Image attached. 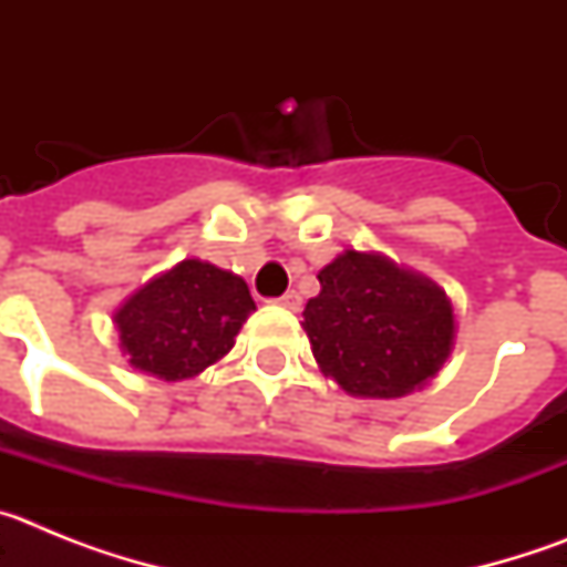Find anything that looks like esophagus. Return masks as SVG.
I'll return each instance as SVG.
<instances>
[{
	"label": "esophagus",
	"mask_w": 567,
	"mask_h": 567,
	"mask_svg": "<svg viewBox=\"0 0 567 567\" xmlns=\"http://www.w3.org/2000/svg\"><path fill=\"white\" fill-rule=\"evenodd\" d=\"M275 303H278V307H284V309H292V312H298V309H300V295L292 289V292L275 298Z\"/></svg>",
	"instance_id": "1"
}]
</instances>
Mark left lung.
I'll return each instance as SVG.
<instances>
[{
	"label": "left lung",
	"instance_id": "8db88e82",
	"mask_svg": "<svg viewBox=\"0 0 567 567\" xmlns=\"http://www.w3.org/2000/svg\"><path fill=\"white\" fill-rule=\"evenodd\" d=\"M318 280L303 329L320 369L346 392L403 398L440 372L452 352L454 312L432 280L354 249Z\"/></svg>",
	"mask_w": 567,
	"mask_h": 567
}]
</instances>
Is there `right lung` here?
I'll use <instances>...</instances> for the list:
<instances>
[{
  "instance_id": "add662e5",
  "label": "right lung",
  "mask_w": 567,
  "mask_h": 567,
  "mask_svg": "<svg viewBox=\"0 0 567 567\" xmlns=\"http://www.w3.org/2000/svg\"><path fill=\"white\" fill-rule=\"evenodd\" d=\"M252 309V295L238 275L204 260H182L138 289L115 312V327L135 369L184 380L233 349Z\"/></svg>"
}]
</instances>
